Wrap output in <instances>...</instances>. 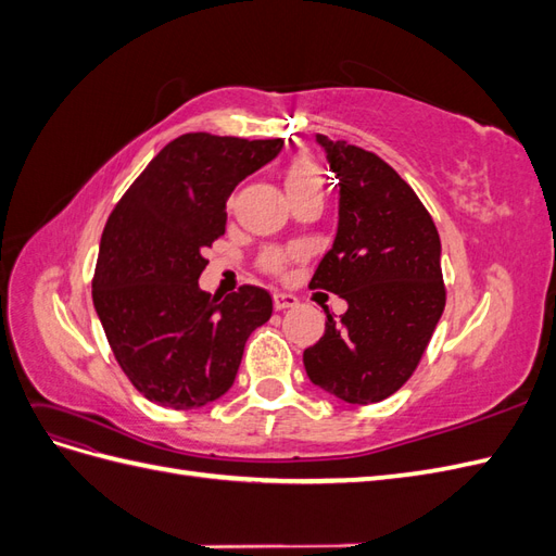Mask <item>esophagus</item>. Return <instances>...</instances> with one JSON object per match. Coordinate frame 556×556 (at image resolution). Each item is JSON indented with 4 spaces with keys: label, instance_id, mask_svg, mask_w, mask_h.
<instances>
[{
    "label": "esophagus",
    "instance_id": "obj_1",
    "mask_svg": "<svg viewBox=\"0 0 556 556\" xmlns=\"http://www.w3.org/2000/svg\"><path fill=\"white\" fill-rule=\"evenodd\" d=\"M296 304H299V299L294 294H288V292H276L274 294L276 311H288V308H294Z\"/></svg>",
    "mask_w": 556,
    "mask_h": 556
}]
</instances>
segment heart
<instances>
[{"label":"heart","mask_w":556,"mask_h":556,"mask_svg":"<svg viewBox=\"0 0 556 556\" xmlns=\"http://www.w3.org/2000/svg\"><path fill=\"white\" fill-rule=\"evenodd\" d=\"M282 182H285V190H288V194H290V199H292L294 194H301V192L323 190V174H319L317 164H315L311 157L299 155V157H294V160L288 164V169H285ZM260 262H262V266L266 268V271L278 274V271H282L285 262H288V255H285L282 250L271 248V250L264 252Z\"/></svg>","instance_id":"1"}]
</instances>
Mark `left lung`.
Returning a JSON list of instances; mask_svg holds the SVG:
<instances>
[{
    "mask_svg": "<svg viewBox=\"0 0 556 556\" xmlns=\"http://www.w3.org/2000/svg\"><path fill=\"white\" fill-rule=\"evenodd\" d=\"M339 178V229L311 288L348 301L304 350L308 378L368 406L413 376L445 308L441 239L410 185L376 153L317 134Z\"/></svg>",
    "mask_w": 556,
    "mask_h": 556,
    "instance_id": "left-lung-1",
    "label": "left lung"
}]
</instances>
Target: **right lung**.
I'll use <instances>...</instances> for the list:
<instances>
[{
  "label": "right lung",
  "mask_w": 556,
  "mask_h": 556,
  "mask_svg": "<svg viewBox=\"0 0 556 556\" xmlns=\"http://www.w3.org/2000/svg\"><path fill=\"white\" fill-rule=\"evenodd\" d=\"M280 150L282 139L182 134L109 215L92 301L117 364L148 401L190 410L220 399L248 336L271 317L266 290L243 285L211 296L199 276L204 250L225 233L229 194Z\"/></svg>",
  "instance_id": "right-lung-1"
}]
</instances>
